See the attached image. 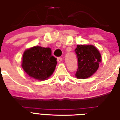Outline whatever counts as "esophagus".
I'll return each mask as SVG.
<instances>
[{"mask_svg":"<svg viewBox=\"0 0 120 120\" xmlns=\"http://www.w3.org/2000/svg\"><path fill=\"white\" fill-rule=\"evenodd\" d=\"M62 61H63V58L62 57H57V62L58 63H61Z\"/></svg>","mask_w":120,"mask_h":120,"instance_id":"obj_1","label":"esophagus"}]
</instances>
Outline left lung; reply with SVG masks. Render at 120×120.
Instances as JSON below:
<instances>
[{"label": "left lung", "mask_w": 120, "mask_h": 120, "mask_svg": "<svg viewBox=\"0 0 120 120\" xmlns=\"http://www.w3.org/2000/svg\"><path fill=\"white\" fill-rule=\"evenodd\" d=\"M78 58V69L75 76L85 79L93 75L102 61L99 51L92 45H77L75 49Z\"/></svg>", "instance_id": "left-lung-1"}]
</instances>
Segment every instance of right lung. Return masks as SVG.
Segmentation results:
<instances>
[{"label": "right lung", "instance_id": "1", "mask_svg": "<svg viewBox=\"0 0 120 120\" xmlns=\"http://www.w3.org/2000/svg\"><path fill=\"white\" fill-rule=\"evenodd\" d=\"M56 60L52 56L50 48L34 46L24 52L21 66L31 78L38 80H45L54 71Z\"/></svg>", "mask_w": 120, "mask_h": 120}]
</instances>
